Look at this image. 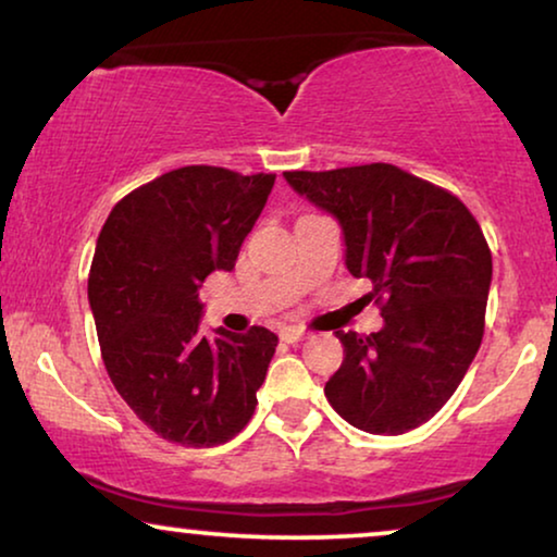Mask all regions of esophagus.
Returning <instances> with one entry per match:
<instances>
[{"instance_id": "1", "label": "esophagus", "mask_w": 557, "mask_h": 557, "mask_svg": "<svg viewBox=\"0 0 557 557\" xmlns=\"http://www.w3.org/2000/svg\"><path fill=\"white\" fill-rule=\"evenodd\" d=\"M307 337H309V332L299 330V326H284V330H281V339L284 342H301Z\"/></svg>"}]
</instances>
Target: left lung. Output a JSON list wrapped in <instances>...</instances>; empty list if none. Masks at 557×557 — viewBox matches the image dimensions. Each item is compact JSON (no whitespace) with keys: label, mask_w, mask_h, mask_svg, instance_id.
<instances>
[{"label":"left lung","mask_w":557,"mask_h":557,"mask_svg":"<svg viewBox=\"0 0 557 557\" xmlns=\"http://www.w3.org/2000/svg\"><path fill=\"white\" fill-rule=\"evenodd\" d=\"M296 193L332 212L345 263L370 278L385 324L337 332L345 362L324 385L355 429L398 436L444 408L484 337L492 250L467 205L395 164L284 172Z\"/></svg>","instance_id":"left-lung-1"}]
</instances>
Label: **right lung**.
<instances>
[{"label": "right lung", "instance_id": "1", "mask_svg": "<svg viewBox=\"0 0 557 557\" xmlns=\"http://www.w3.org/2000/svg\"><path fill=\"white\" fill-rule=\"evenodd\" d=\"M276 174L180 166L116 202L98 235L88 301L113 387L157 436L220 446L246 429L278 337L200 330L202 281L233 271Z\"/></svg>", "mask_w": 557, "mask_h": 557}]
</instances>
